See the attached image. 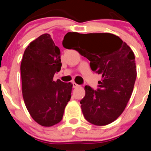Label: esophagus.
Returning <instances> with one entry per match:
<instances>
[{
  "label": "esophagus",
  "mask_w": 151,
  "mask_h": 151,
  "mask_svg": "<svg viewBox=\"0 0 151 151\" xmlns=\"http://www.w3.org/2000/svg\"><path fill=\"white\" fill-rule=\"evenodd\" d=\"M72 85H73V88H77V87H79V85H77V83H74V82H73Z\"/></svg>",
  "instance_id": "obj_1"
}]
</instances>
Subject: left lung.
I'll return each mask as SVG.
<instances>
[{"label": "left lung", "instance_id": "1", "mask_svg": "<svg viewBox=\"0 0 151 151\" xmlns=\"http://www.w3.org/2000/svg\"><path fill=\"white\" fill-rule=\"evenodd\" d=\"M74 50L91 61L93 71L101 75L99 88L85 87L80 101L85 118L96 126H105L122 114L132 96L137 77L133 51L118 36L109 33L80 34L63 46Z\"/></svg>", "mask_w": 151, "mask_h": 151}]
</instances>
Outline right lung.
<instances>
[{"mask_svg": "<svg viewBox=\"0 0 151 151\" xmlns=\"http://www.w3.org/2000/svg\"><path fill=\"white\" fill-rule=\"evenodd\" d=\"M70 36L80 33L69 32ZM66 34V35H67ZM60 49L48 33L31 42L21 62L22 92L30 116L42 126H52L62 120L65 107L71 99L72 84L53 80L62 63Z\"/></svg>", "mask_w": 151, "mask_h": 151, "instance_id": "obj_1", "label": "right lung"}]
</instances>
